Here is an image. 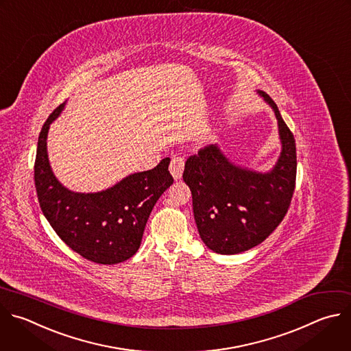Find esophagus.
<instances>
[{
  "instance_id": "esophagus-1",
  "label": "esophagus",
  "mask_w": 351,
  "mask_h": 351,
  "mask_svg": "<svg viewBox=\"0 0 351 351\" xmlns=\"http://www.w3.org/2000/svg\"><path fill=\"white\" fill-rule=\"evenodd\" d=\"M183 169H184V160L182 157H172L169 164V172L175 180L182 178Z\"/></svg>"
}]
</instances>
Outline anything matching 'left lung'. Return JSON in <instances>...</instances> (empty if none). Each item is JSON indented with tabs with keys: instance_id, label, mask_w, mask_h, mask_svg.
Returning <instances> with one entry per match:
<instances>
[{
	"instance_id": "8db88e82",
	"label": "left lung",
	"mask_w": 351,
	"mask_h": 351,
	"mask_svg": "<svg viewBox=\"0 0 351 351\" xmlns=\"http://www.w3.org/2000/svg\"><path fill=\"white\" fill-rule=\"evenodd\" d=\"M258 93L273 107L282 150L276 167L254 172L231 162L209 145L190 156L183 180L191 190L199 237L216 254L236 255L263 243L288 212L296 182V145L274 100Z\"/></svg>"
}]
</instances>
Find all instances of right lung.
I'll list each match as a JSON object with an SVG mask.
<instances>
[{
    "label": "right lung",
    "instance_id": "1",
    "mask_svg": "<svg viewBox=\"0 0 351 351\" xmlns=\"http://www.w3.org/2000/svg\"><path fill=\"white\" fill-rule=\"evenodd\" d=\"M64 104L48 117L38 138L34 183L41 210L62 241L82 258L99 265L121 263L138 252L157 199L173 183L171 160L99 193L67 190L55 178L47 153L49 125Z\"/></svg>",
    "mask_w": 351,
    "mask_h": 351
}]
</instances>
